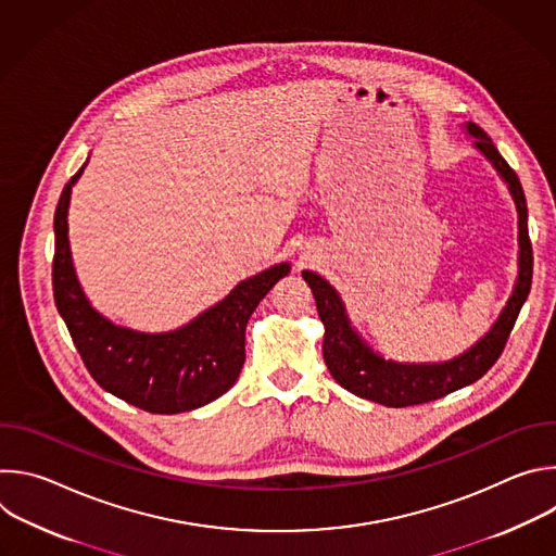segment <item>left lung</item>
<instances>
[{
	"label": "left lung",
	"mask_w": 556,
	"mask_h": 556,
	"mask_svg": "<svg viewBox=\"0 0 556 556\" xmlns=\"http://www.w3.org/2000/svg\"><path fill=\"white\" fill-rule=\"evenodd\" d=\"M468 136L475 138L472 147L478 149L486 161L495 167L500 178L508 185L513 202L517 206V228H519V273L504 309L500 312L493 328L470 345L459 356L444 363H399L387 361L374 352L365 339L352 326L345 303L337 288L312 270H303V279L309 286L316 309L324 321V358L332 378L358 399L384 405V407H412L442 399V395L457 391L466 384L480 380L500 358L508 334L517 321L519 309L528 299L532 283V247L528 237V206L521 182L517 174L489 138V134L475 123L462 125Z\"/></svg>",
	"instance_id": "1"
}]
</instances>
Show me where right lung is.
Masks as SVG:
<instances>
[{"instance_id": "obj_1", "label": "right lung", "mask_w": 556, "mask_h": 556, "mask_svg": "<svg viewBox=\"0 0 556 556\" xmlns=\"http://www.w3.org/2000/svg\"><path fill=\"white\" fill-rule=\"evenodd\" d=\"M86 165L70 178L59 198L52 262L54 303L78 354L105 391L142 412L182 414L213 403L240 376L251 314L290 273V264H275L240 281L178 330L151 334L116 326L90 303L78 283L67 240L70 195Z\"/></svg>"}]
</instances>
